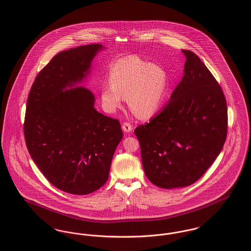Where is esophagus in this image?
Instances as JSON below:
<instances>
[{"instance_id":"obj_1","label":"esophagus","mask_w":251,"mask_h":251,"mask_svg":"<svg viewBox=\"0 0 251 251\" xmlns=\"http://www.w3.org/2000/svg\"><path fill=\"white\" fill-rule=\"evenodd\" d=\"M122 130L125 131V132H130L132 130V127H131V124L128 123V122H124L122 124Z\"/></svg>"}]
</instances>
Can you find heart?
Returning <instances> with one entry per match:
<instances>
[{
	"instance_id": "b5f03b06",
	"label": "heart",
	"mask_w": 251,
	"mask_h": 251,
	"mask_svg": "<svg viewBox=\"0 0 251 251\" xmlns=\"http://www.w3.org/2000/svg\"><path fill=\"white\" fill-rule=\"evenodd\" d=\"M167 72L138 56L119 60L110 72V83L101 87L100 100L110 114L122 106L128 98L131 112L138 118L153 116L161 106L166 93Z\"/></svg>"
}]
</instances>
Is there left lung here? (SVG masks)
I'll use <instances>...</instances> for the list:
<instances>
[{"mask_svg":"<svg viewBox=\"0 0 251 251\" xmlns=\"http://www.w3.org/2000/svg\"><path fill=\"white\" fill-rule=\"evenodd\" d=\"M181 51L186 57L183 77L169 101L134 130L146 176L165 189L196 182L227 137V102L220 85L196 53Z\"/></svg>","mask_w":251,"mask_h":251,"instance_id":"obj_1","label":"left lung"}]
</instances>
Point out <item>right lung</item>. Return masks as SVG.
Returning <instances> with one entry per match:
<instances>
[{
	"label": "right lung",
	"mask_w": 251,
	"mask_h": 251,
	"mask_svg": "<svg viewBox=\"0 0 251 251\" xmlns=\"http://www.w3.org/2000/svg\"><path fill=\"white\" fill-rule=\"evenodd\" d=\"M102 49L89 44L56 54L37 74L27 100L28 151L52 185L73 195L90 194L107 181L123 137L119 120L99 113L94 94L77 86Z\"/></svg>",
	"instance_id": "add662e5"
}]
</instances>
